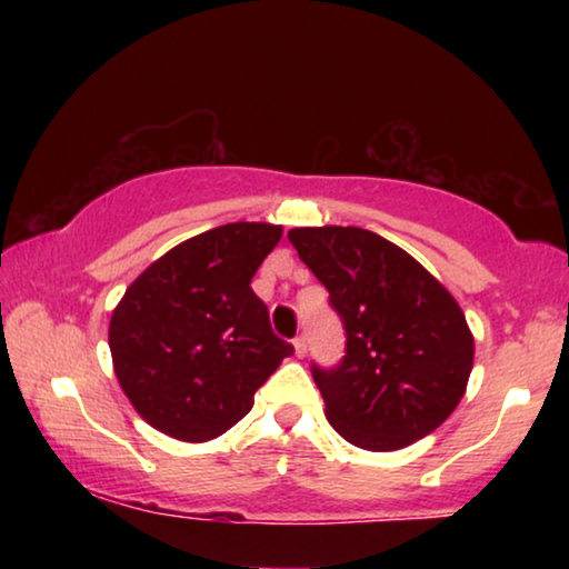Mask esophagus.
<instances>
[{
    "instance_id": "34e87169",
    "label": "esophagus",
    "mask_w": 569,
    "mask_h": 569,
    "mask_svg": "<svg viewBox=\"0 0 569 569\" xmlns=\"http://www.w3.org/2000/svg\"><path fill=\"white\" fill-rule=\"evenodd\" d=\"M292 347H295V355L306 357V352H308V339H306V337H295V339H292Z\"/></svg>"
}]
</instances>
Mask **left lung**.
Here are the masks:
<instances>
[{
  "label": "left lung",
  "mask_w": 569,
  "mask_h": 569,
  "mask_svg": "<svg viewBox=\"0 0 569 569\" xmlns=\"http://www.w3.org/2000/svg\"><path fill=\"white\" fill-rule=\"evenodd\" d=\"M287 238L345 326V357L333 368L310 365L329 425L365 450H399L438 430L473 365L453 295L370 230L295 228Z\"/></svg>",
  "instance_id": "left-lung-1"
}]
</instances>
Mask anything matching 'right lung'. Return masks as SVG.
Wrapping results in <instances>:
<instances>
[{"instance_id": "add662e5", "label": "right lung", "mask_w": 569, "mask_h": 569, "mask_svg": "<svg viewBox=\"0 0 569 569\" xmlns=\"http://www.w3.org/2000/svg\"><path fill=\"white\" fill-rule=\"evenodd\" d=\"M282 228L230 222L147 267L111 316L116 378L154 430L204 442L253 407L292 345L271 331L251 279Z\"/></svg>"}]
</instances>
